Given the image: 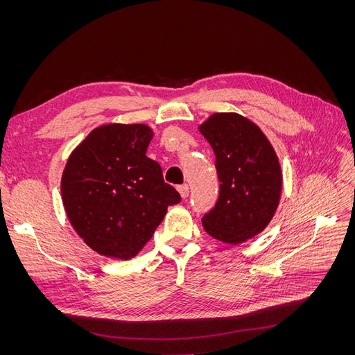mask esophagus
I'll return each instance as SVG.
<instances>
[{"instance_id": "obj_1", "label": "esophagus", "mask_w": 355, "mask_h": 355, "mask_svg": "<svg viewBox=\"0 0 355 355\" xmlns=\"http://www.w3.org/2000/svg\"><path fill=\"white\" fill-rule=\"evenodd\" d=\"M178 191H179V194H180L182 198H184V200L188 198V196H189V187L187 184L178 187Z\"/></svg>"}]
</instances>
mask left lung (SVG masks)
I'll list each match as a JSON object with an SVG mask.
<instances>
[{
  "label": "left lung",
  "instance_id": "8db88e82",
  "mask_svg": "<svg viewBox=\"0 0 355 355\" xmlns=\"http://www.w3.org/2000/svg\"><path fill=\"white\" fill-rule=\"evenodd\" d=\"M200 132L216 155L220 182L202 227L222 243H244L266 228L280 202L283 175L277 154L261 128L240 114H213Z\"/></svg>",
  "mask_w": 355,
  "mask_h": 355
}]
</instances>
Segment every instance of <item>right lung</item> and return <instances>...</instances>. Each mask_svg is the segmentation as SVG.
Listing matches in <instances>:
<instances>
[{
  "instance_id": "add662e5",
  "label": "right lung",
  "mask_w": 355,
  "mask_h": 355,
  "mask_svg": "<svg viewBox=\"0 0 355 355\" xmlns=\"http://www.w3.org/2000/svg\"><path fill=\"white\" fill-rule=\"evenodd\" d=\"M154 133L145 124H106L73 149L62 175L67 216L90 249L132 259L151 240L167 207L180 201L146 157Z\"/></svg>"
}]
</instances>
